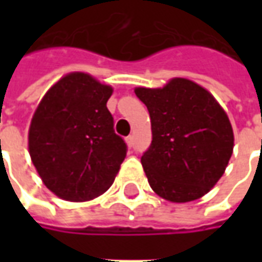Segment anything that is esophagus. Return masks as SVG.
I'll return each instance as SVG.
<instances>
[{
    "mask_svg": "<svg viewBox=\"0 0 262 262\" xmlns=\"http://www.w3.org/2000/svg\"><path fill=\"white\" fill-rule=\"evenodd\" d=\"M126 143H127V146H129V147H132V146H133V144H135V137L132 136H127L126 137Z\"/></svg>",
    "mask_w": 262,
    "mask_h": 262,
    "instance_id": "34e87169",
    "label": "esophagus"
}]
</instances>
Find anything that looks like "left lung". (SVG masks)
Returning a JSON list of instances; mask_svg holds the SVG:
<instances>
[{"instance_id":"left-lung-1","label":"left lung","mask_w":262,"mask_h":262,"mask_svg":"<svg viewBox=\"0 0 262 262\" xmlns=\"http://www.w3.org/2000/svg\"><path fill=\"white\" fill-rule=\"evenodd\" d=\"M135 92L151 120V144L142 156L151 189L171 202H189L209 192L223 176L234 142L217 101L185 78Z\"/></svg>"}]
</instances>
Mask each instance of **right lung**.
<instances>
[{
    "label": "right lung",
    "mask_w": 262,
    "mask_h": 262,
    "mask_svg": "<svg viewBox=\"0 0 262 262\" xmlns=\"http://www.w3.org/2000/svg\"><path fill=\"white\" fill-rule=\"evenodd\" d=\"M112 88L71 73L39 103L29 129V154L45 185L66 201L102 195L127 153L106 108Z\"/></svg>",
    "instance_id": "obj_1"
}]
</instances>
